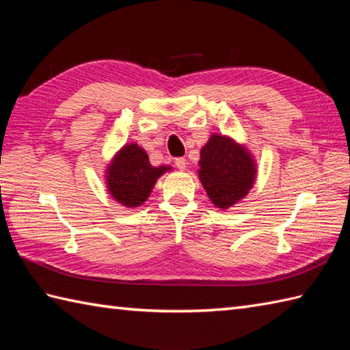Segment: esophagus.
<instances>
[{
    "mask_svg": "<svg viewBox=\"0 0 350 350\" xmlns=\"http://www.w3.org/2000/svg\"><path fill=\"white\" fill-rule=\"evenodd\" d=\"M174 163H176L177 168H179L180 171L187 170V159H185V158H177V159L174 161Z\"/></svg>",
    "mask_w": 350,
    "mask_h": 350,
    "instance_id": "obj_1",
    "label": "esophagus"
}]
</instances>
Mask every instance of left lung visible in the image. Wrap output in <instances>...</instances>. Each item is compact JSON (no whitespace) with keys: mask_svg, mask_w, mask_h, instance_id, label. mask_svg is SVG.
I'll return each instance as SVG.
<instances>
[{"mask_svg":"<svg viewBox=\"0 0 350 350\" xmlns=\"http://www.w3.org/2000/svg\"><path fill=\"white\" fill-rule=\"evenodd\" d=\"M198 179L212 204L227 211L248 196L257 179V161L243 143L212 133L200 150Z\"/></svg>","mask_w":350,"mask_h":350,"instance_id":"obj_1","label":"left lung"}]
</instances>
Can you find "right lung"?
<instances>
[{
	"mask_svg": "<svg viewBox=\"0 0 350 350\" xmlns=\"http://www.w3.org/2000/svg\"><path fill=\"white\" fill-rule=\"evenodd\" d=\"M171 170L170 165L153 167L143 147L126 143L107 163L103 177L108 194L128 209H135L147 202L159 177Z\"/></svg>",
	"mask_w": 350,
	"mask_h": 350,
	"instance_id": "right-lung-1",
	"label": "right lung"
}]
</instances>
